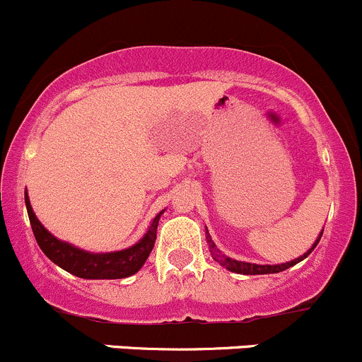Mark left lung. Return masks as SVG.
Wrapping results in <instances>:
<instances>
[{"label": "left lung", "mask_w": 362, "mask_h": 362, "mask_svg": "<svg viewBox=\"0 0 362 362\" xmlns=\"http://www.w3.org/2000/svg\"><path fill=\"white\" fill-rule=\"evenodd\" d=\"M321 235H322V229H321V233H320V236H317L316 242L313 243V247H310L304 255H300V257L290 260V262H283V264H252V262H245V260H236V259L228 257V255L223 254V252H221L219 248L216 247V243L212 242L211 235H209V229H207V231H205V238H207L209 248H211V254H212L214 260H217V262H219L221 266L226 267V269L231 271V273H238V274H273V273H281V271L288 269V267L295 266V264H298V262H300V260H304L307 255H309L310 252H313L314 248H316V245L320 243Z\"/></svg>", "instance_id": "obj_1"}]
</instances>
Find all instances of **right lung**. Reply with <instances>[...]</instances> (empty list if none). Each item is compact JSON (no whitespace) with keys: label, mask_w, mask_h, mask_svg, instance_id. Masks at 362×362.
Listing matches in <instances>:
<instances>
[{"label":"right lung","mask_w":362,"mask_h":362,"mask_svg":"<svg viewBox=\"0 0 362 362\" xmlns=\"http://www.w3.org/2000/svg\"><path fill=\"white\" fill-rule=\"evenodd\" d=\"M25 207L36 242L41 247V250L45 252L46 257L55 262L58 267L67 271V273L84 279H120L138 273L143 264L146 262V259H148L151 248H153L155 238H157L158 219L165 212H158L151 221L148 231L143 235L141 240H138L131 247L117 252H88L79 247H74L72 243L64 242V240H58L57 236H53L48 229L42 226L41 221L37 219L33 211L27 189Z\"/></svg>","instance_id":"add662e5"}]
</instances>
